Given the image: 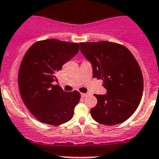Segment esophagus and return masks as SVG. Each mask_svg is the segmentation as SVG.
I'll list each match as a JSON object with an SVG mask.
<instances>
[{
    "mask_svg": "<svg viewBox=\"0 0 159 159\" xmlns=\"http://www.w3.org/2000/svg\"><path fill=\"white\" fill-rule=\"evenodd\" d=\"M88 95V93H81V97L84 98V97H86Z\"/></svg>",
    "mask_w": 159,
    "mask_h": 159,
    "instance_id": "34e87169",
    "label": "esophagus"
}]
</instances>
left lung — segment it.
<instances>
[{"mask_svg":"<svg viewBox=\"0 0 159 159\" xmlns=\"http://www.w3.org/2000/svg\"><path fill=\"white\" fill-rule=\"evenodd\" d=\"M80 51L91 63L93 78L103 80L105 95H95L96 106L92 117L104 125L127 120L139 105L143 78L140 67L125 46L108 41L80 43Z\"/></svg>","mask_w":159,"mask_h":159,"instance_id":"left-lung-1","label":"left lung"}]
</instances>
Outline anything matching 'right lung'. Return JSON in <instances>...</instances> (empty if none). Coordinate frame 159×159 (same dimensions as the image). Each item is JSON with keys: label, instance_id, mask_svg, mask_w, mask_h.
Wrapping results in <instances>:
<instances>
[{"label": "right lung", "instance_id": "add662e5", "mask_svg": "<svg viewBox=\"0 0 159 159\" xmlns=\"http://www.w3.org/2000/svg\"><path fill=\"white\" fill-rule=\"evenodd\" d=\"M80 44L55 39L36 42L25 53L20 66L18 84L25 106L40 122L59 126L74 115L80 94L64 92L56 73L78 53Z\"/></svg>", "mask_w": 159, "mask_h": 159}]
</instances>
